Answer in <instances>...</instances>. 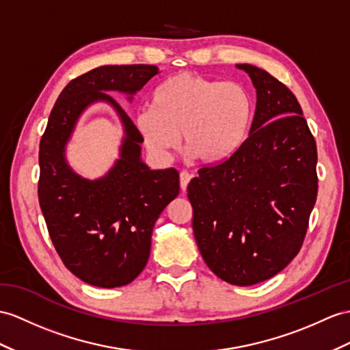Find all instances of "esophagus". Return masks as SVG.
<instances>
[{
	"instance_id": "1",
	"label": "esophagus",
	"mask_w": 350,
	"mask_h": 350,
	"mask_svg": "<svg viewBox=\"0 0 350 350\" xmlns=\"http://www.w3.org/2000/svg\"><path fill=\"white\" fill-rule=\"evenodd\" d=\"M191 180V175L187 172V170H183V172L180 174V183H181V190L185 191L187 190V185H189Z\"/></svg>"
}]
</instances>
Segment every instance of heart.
Here are the masks:
<instances>
[{"label":"heart","instance_id":"heart-1","mask_svg":"<svg viewBox=\"0 0 350 350\" xmlns=\"http://www.w3.org/2000/svg\"><path fill=\"white\" fill-rule=\"evenodd\" d=\"M252 99L242 84L178 72L152 92L151 107L133 114V127L150 154L167 161L180 144L203 163H217L242 146Z\"/></svg>","mask_w":350,"mask_h":350}]
</instances>
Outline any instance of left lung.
Wrapping results in <instances>:
<instances>
[{
  "mask_svg": "<svg viewBox=\"0 0 350 350\" xmlns=\"http://www.w3.org/2000/svg\"><path fill=\"white\" fill-rule=\"evenodd\" d=\"M257 105L250 136L232 156L202 167L187 187L204 262L226 282L250 286L300 251L317 202V142L294 93L251 64Z\"/></svg>",
  "mask_w": 350,
  "mask_h": 350,
  "instance_id": "1",
  "label": "left lung"
}]
</instances>
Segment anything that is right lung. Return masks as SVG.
<instances>
[{"label":"right lung","instance_id":"right-lung-1","mask_svg":"<svg viewBox=\"0 0 350 350\" xmlns=\"http://www.w3.org/2000/svg\"><path fill=\"white\" fill-rule=\"evenodd\" d=\"M156 74L154 65H105L77 77L59 95L40 142L38 200L50 239L66 269L93 286H123L141 273L152 227L180 193L176 169L144 163L133 122L108 95L132 100ZM98 101L113 107L125 135L109 172L88 180L67 165L64 151L81 114Z\"/></svg>","mask_w":350,"mask_h":350}]
</instances>
